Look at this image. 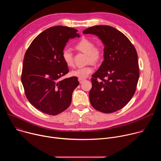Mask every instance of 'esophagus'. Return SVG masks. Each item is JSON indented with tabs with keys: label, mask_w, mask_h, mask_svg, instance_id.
I'll use <instances>...</instances> for the list:
<instances>
[{
	"label": "esophagus",
	"mask_w": 161,
	"mask_h": 161,
	"mask_svg": "<svg viewBox=\"0 0 161 161\" xmlns=\"http://www.w3.org/2000/svg\"><path fill=\"white\" fill-rule=\"evenodd\" d=\"M78 81H79V82H80V83H82L84 81H85V80L84 79H81V78H78Z\"/></svg>",
	"instance_id": "34e87169"
}]
</instances>
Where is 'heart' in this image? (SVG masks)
Here are the masks:
<instances>
[{
    "mask_svg": "<svg viewBox=\"0 0 161 161\" xmlns=\"http://www.w3.org/2000/svg\"><path fill=\"white\" fill-rule=\"evenodd\" d=\"M75 48L78 51L86 54L87 61L92 63H97L101 60L103 55V50L99 45H94V43L87 39H82L75 45ZM62 57L65 64L68 67H73L74 65L73 54L68 49H64L62 52ZM94 71L93 67L88 65L83 67L76 69L71 71L73 76L84 79L87 78Z\"/></svg>",
    "mask_w": 161,
    "mask_h": 161,
    "instance_id": "b5f03b06",
    "label": "heart"
}]
</instances>
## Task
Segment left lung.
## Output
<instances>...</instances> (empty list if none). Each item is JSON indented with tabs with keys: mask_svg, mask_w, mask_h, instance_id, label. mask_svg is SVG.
Masks as SVG:
<instances>
[{
	"mask_svg": "<svg viewBox=\"0 0 161 161\" xmlns=\"http://www.w3.org/2000/svg\"><path fill=\"white\" fill-rule=\"evenodd\" d=\"M83 33L97 36L104 46V61L91 78L90 104L103 113L117 111L135 93L140 77L136 50L129 39L113 27L96 25Z\"/></svg>",
	"mask_w": 161,
	"mask_h": 161,
	"instance_id": "left-lung-1",
	"label": "left lung"
}]
</instances>
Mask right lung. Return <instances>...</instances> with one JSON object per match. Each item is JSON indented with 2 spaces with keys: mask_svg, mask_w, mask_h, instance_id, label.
Masks as SVG:
<instances>
[{
  "mask_svg": "<svg viewBox=\"0 0 161 161\" xmlns=\"http://www.w3.org/2000/svg\"><path fill=\"white\" fill-rule=\"evenodd\" d=\"M77 30L56 26L45 30L31 42L23 63L21 83L30 103L44 113L56 115L71 104L77 77L60 80L69 73L62 52Z\"/></svg>",
  "mask_w": 161,
  "mask_h": 161,
  "instance_id": "obj_1",
  "label": "right lung"
}]
</instances>
